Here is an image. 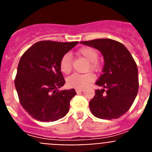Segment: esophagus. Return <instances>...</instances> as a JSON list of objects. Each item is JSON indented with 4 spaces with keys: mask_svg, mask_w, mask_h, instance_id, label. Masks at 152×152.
Masks as SVG:
<instances>
[{
    "mask_svg": "<svg viewBox=\"0 0 152 152\" xmlns=\"http://www.w3.org/2000/svg\"><path fill=\"white\" fill-rule=\"evenodd\" d=\"M75 91H76V92H77V93H80V92H82L84 90H83V89H77H77L75 90Z\"/></svg>",
    "mask_w": 152,
    "mask_h": 152,
    "instance_id": "34e87169",
    "label": "esophagus"
}]
</instances>
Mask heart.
Segmentation results:
<instances>
[{"instance_id":"1","label":"heart","mask_w":152,"mask_h":152,"mask_svg":"<svg viewBox=\"0 0 152 152\" xmlns=\"http://www.w3.org/2000/svg\"><path fill=\"white\" fill-rule=\"evenodd\" d=\"M77 55L84 58L89 61L88 68L95 70L97 68L96 60L98 58V53L95 49L91 47H84L77 51ZM60 69L64 74H69L72 72V57L70 54H65L62 56L60 61ZM94 79V75L91 73L74 74L67 78V84L71 88L83 89L86 88Z\"/></svg>"}]
</instances>
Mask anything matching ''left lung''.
<instances>
[{
	"mask_svg": "<svg viewBox=\"0 0 152 152\" xmlns=\"http://www.w3.org/2000/svg\"><path fill=\"white\" fill-rule=\"evenodd\" d=\"M80 43L101 52L104 59L102 75L95 84L96 90L90 101L93 115L103 119L119 118L132 105L139 90L136 63L124 45L110 39H99Z\"/></svg>",
	"mask_w": 152,
	"mask_h": 152,
	"instance_id": "obj_1",
	"label": "left lung"
}]
</instances>
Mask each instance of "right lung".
<instances>
[{"label": "right lung", "mask_w": 152, "mask_h": 152, "mask_svg": "<svg viewBox=\"0 0 152 152\" xmlns=\"http://www.w3.org/2000/svg\"><path fill=\"white\" fill-rule=\"evenodd\" d=\"M78 42L40 41L24 52L19 61L15 88L20 104L40 122H54L65 116L75 89L63 90L65 80L60 61Z\"/></svg>", "instance_id": "1"}]
</instances>
